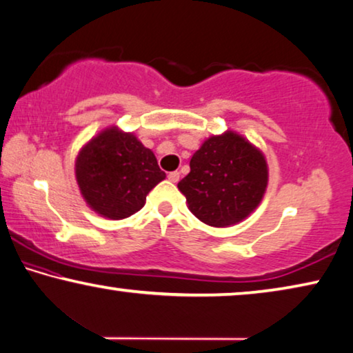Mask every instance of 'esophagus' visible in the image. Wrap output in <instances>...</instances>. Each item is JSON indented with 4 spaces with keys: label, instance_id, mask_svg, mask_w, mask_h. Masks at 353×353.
Here are the masks:
<instances>
[{
    "label": "esophagus",
    "instance_id": "34e87169",
    "mask_svg": "<svg viewBox=\"0 0 353 353\" xmlns=\"http://www.w3.org/2000/svg\"><path fill=\"white\" fill-rule=\"evenodd\" d=\"M179 179H181V174H179L177 171H172V172H170V174H168V181L172 182V183H177Z\"/></svg>",
    "mask_w": 353,
    "mask_h": 353
}]
</instances>
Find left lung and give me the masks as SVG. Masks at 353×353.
Returning <instances> with one entry per match:
<instances>
[{
  "label": "left lung",
  "mask_w": 353,
  "mask_h": 353,
  "mask_svg": "<svg viewBox=\"0 0 353 353\" xmlns=\"http://www.w3.org/2000/svg\"><path fill=\"white\" fill-rule=\"evenodd\" d=\"M265 154L236 131L209 136L190 160V172L177 183L188 209L203 223L227 228L243 222L265 196Z\"/></svg>",
  "instance_id": "8db88e82"
}]
</instances>
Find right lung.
<instances>
[{
	"label": "right lung",
	"instance_id": "add662e5",
	"mask_svg": "<svg viewBox=\"0 0 353 353\" xmlns=\"http://www.w3.org/2000/svg\"><path fill=\"white\" fill-rule=\"evenodd\" d=\"M74 171L88 208L110 220L126 219L143 209L147 194L166 177L154 152L115 125L82 145Z\"/></svg>",
	"mask_w": 353,
	"mask_h": 353
}]
</instances>
